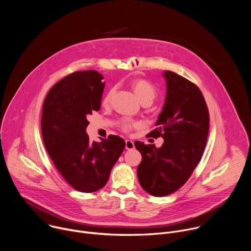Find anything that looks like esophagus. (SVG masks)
<instances>
[{
    "label": "esophagus",
    "mask_w": 251,
    "mask_h": 251,
    "mask_svg": "<svg viewBox=\"0 0 251 251\" xmlns=\"http://www.w3.org/2000/svg\"><path fill=\"white\" fill-rule=\"evenodd\" d=\"M134 143H133V141H131V140H126L125 141V148L127 149V150H132V149H134Z\"/></svg>",
    "instance_id": "34e87169"
}]
</instances>
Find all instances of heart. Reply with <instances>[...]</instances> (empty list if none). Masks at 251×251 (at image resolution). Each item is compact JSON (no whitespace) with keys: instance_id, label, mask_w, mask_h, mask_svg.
Instances as JSON below:
<instances>
[{"instance_id":"heart-1","label":"heart","mask_w":251,"mask_h":251,"mask_svg":"<svg viewBox=\"0 0 251 251\" xmlns=\"http://www.w3.org/2000/svg\"><path fill=\"white\" fill-rule=\"evenodd\" d=\"M130 85L134 91V93L136 94V96L138 97V99L142 102V103H152L155 98L157 97V89L156 87L149 82L146 79H142V78H135L133 80H131ZM115 92V88H111L110 91L106 94L105 98H104V105H109L112 99V96ZM121 128L128 132L132 129V127L136 126L135 122H131V121H127V120H123L121 122Z\"/></svg>"}]
</instances>
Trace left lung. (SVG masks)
<instances>
[{
    "label": "left lung",
    "mask_w": 251,
    "mask_h": 251,
    "mask_svg": "<svg viewBox=\"0 0 251 251\" xmlns=\"http://www.w3.org/2000/svg\"><path fill=\"white\" fill-rule=\"evenodd\" d=\"M167 95L157 128L148 136L162 137L160 148L136 141L142 155L137 175L141 187L155 197L177 191L192 176L206 144L209 114L200 88L173 71L163 74Z\"/></svg>",
    "instance_id": "left-lung-1"
}]
</instances>
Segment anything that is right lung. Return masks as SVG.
<instances>
[{
	"label": "right lung",
	"instance_id": "1",
	"mask_svg": "<svg viewBox=\"0 0 251 251\" xmlns=\"http://www.w3.org/2000/svg\"><path fill=\"white\" fill-rule=\"evenodd\" d=\"M95 70L75 71L49 91L43 106L42 134L45 147L64 180L81 193L102 189L121 156L125 141L109 135L90 142L88 116L98 111L105 83Z\"/></svg>",
	"mask_w": 251,
	"mask_h": 251
}]
</instances>
